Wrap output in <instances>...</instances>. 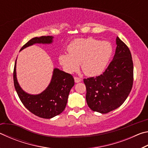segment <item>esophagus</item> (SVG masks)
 Masks as SVG:
<instances>
[{
	"instance_id": "esophagus-1",
	"label": "esophagus",
	"mask_w": 148,
	"mask_h": 148,
	"mask_svg": "<svg viewBox=\"0 0 148 148\" xmlns=\"http://www.w3.org/2000/svg\"><path fill=\"white\" fill-rule=\"evenodd\" d=\"M74 80H75V82L76 83H78V82H82V79L79 78V77H74Z\"/></svg>"
}]
</instances>
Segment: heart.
Returning a JSON list of instances; mask_svg holds the SVG:
<instances>
[{
  "instance_id": "b5f03b06",
  "label": "heart",
  "mask_w": 148,
  "mask_h": 148,
  "mask_svg": "<svg viewBox=\"0 0 148 148\" xmlns=\"http://www.w3.org/2000/svg\"><path fill=\"white\" fill-rule=\"evenodd\" d=\"M69 54L59 55V62L65 71L72 73L77 70L80 63L84 73L89 76L101 74L111 59L113 47L106 41L91 37L76 38L67 47Z\"/></svg>"
}]
</instances>
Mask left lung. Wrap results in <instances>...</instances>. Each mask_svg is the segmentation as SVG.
Here are the masks:
<instances>
[{
  "mask_svg": "<svg viewBox=\"0 0 148 148\" xmlns=\"http://www.w3.org/2000/svg\"><path fill=\"white\" fill-rule=\"evenodd\" d=\"M113 60L103 74L84 79L86 101L92 111L101 114L119 108L131 92L133 84V62L131 51L123 42L116 38Z\"/></svg>",
  "mask_w": 148,
  "mask_h": 148,
  "instance_id": "1",
  "label": "left lung"
}]
</instances>
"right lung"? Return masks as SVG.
I'll return each instance as SVG.
<instances>
[{"instance_id": "right-lung-1", "label": "right lung", "mask_w": 148, "mask_h": 148, "mask_svg": "<svg viewBox=\"0 0 148 148\" xmlns=\"http://www.w3.org/2000/svg\"><path fill=\"white\" fill-rule=\"evenodd\" d=\"M53 38L51 36L34 37L25 44L20 51L34 44H51ZM16 60L14 69V87L25 107L35 116L45 119L52 118L62 113L66 106L70 91L74 85L73 76L56 68L50 84L43 92L38 95L27 93L17 82Z\"/></svg>"}]
</instances>
